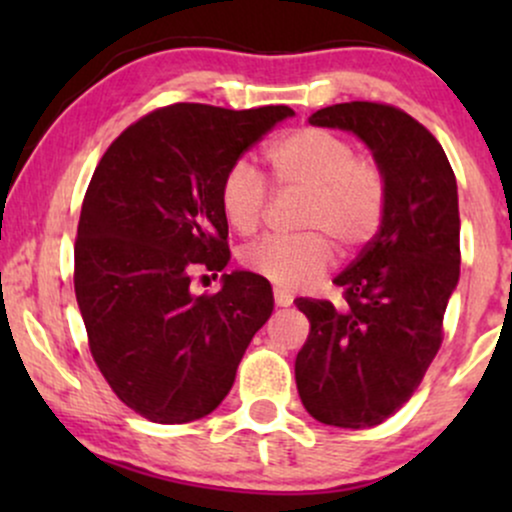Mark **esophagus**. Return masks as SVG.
<instances>
[{
    "instance_id": "obj_1",
    "label": "esophagus",
    "mask_w": 512,
    "mask_h": 512,
    "mask_svg": "<svg viewBox=\"0 0 512 512\" xmlns=\"http://www.w3.org/2000/svg\"><path fill=\"white\" fill-rule=\"evenodd\" d=\"M274 303L279 305V308H289V305L293 303V298H291L289 293H286V291H281V289H274Z\"/></svg>"
}]
</instances>
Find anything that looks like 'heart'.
<instances>
[{
  "mask_svg": "<svg viewBox=\"0 0 512 512\" xmlns=\"http://www.w3.org/2000/svg\"><path fill=\"white\" fill-rule=\"evenodd\" d=\"M274 182L284 192H303L298 214L301 236H267L248 245L240 262L276 289L301 291L330 269L334 245L358 252L383 228L390 182L375 158L356 156L342 134L298 127L264 151ZM221 214L233 231L250 236L267 214L269 190L260 170L236 161L219 185Z\"/></svg>",
  "mask_w": 512,
  "mask_h": 512,
  "instance_id": "1",
  "label": "heart"
}]
</instances>
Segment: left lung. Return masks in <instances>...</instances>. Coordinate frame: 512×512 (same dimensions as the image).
I'll return each instance as SVG.
<instances>
[{
	"label": "left lung",
	"mask_w": 512,
	"mask_h": 512,
	"mask_svg": "<svg viewBox=\"0 0 512 512\" xmlns=\"http://www.w3.org/2000/svg\"><path fill=\"white\" fill-rule=\"evenodd\" d=\"M310 125L361 137L385 168L390 204L378 236L334 279L344 303L296 298L310 322L298 395L320 424L378 426L409 402L443 344L460 279L455 173L438 139L395 105L337 103Z\"/></svg>",
	"instance_id": "8db88e82"
}]
</instances>
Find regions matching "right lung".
Listing matches in <instances>:
<instances>
[{
    "instance_id": "obj_1",
    "label": "right lung",
    "mask_w": 512,
    "mask_h": 512,
    "mask_svg": "<svg viewBox=\"0 0 512 512\" xmlns=\"http://www.w3.org/2000/svg\"><path fill=\"white\" fill-rule=\"evenodd\" d=\"M291 115L289 105H166L129 125L88 182L74 243L88 349L120 402L154 424L219 407L272 315L262 276L223 274L221 291L202 296L190 281L231 260L223 173Z\"/></svg>"
}]
</instances>
